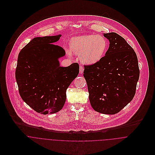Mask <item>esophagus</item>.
<instances>
[{"instance_id":"1","label":"esophagus","mask_w":155,"mask_h":155,"mask_svg":"<svg viewBox=\"0 0 155 155\" xmlns=\"http://www.w3.org/2000/svg\"><path fill=\"white\" fill-rule=\"evenodd\" d=\"M84 68L83 67H79V73L80 74H82L84 73Z\"/></svg>"}]
</instances>
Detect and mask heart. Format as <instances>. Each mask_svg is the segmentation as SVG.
Segmentation results:
<instances>
[{
    "label": "heart",
    "mask_w": 155,
    "mask_h": 155,
    "mask_svg": "<svg viewBox=\"0 0 155 155\" xmlns=\"http://www.w3.org/2000/svg\"><path fill=\"white\" fill-rule=\"evenodd\" d=\"M107 41L101 35H85L73 37L70 41L71 51H67V54L71 57L72 52L79 55L82 63L92 65L98 63L104 55Z\"/></svg>",
    "instance_id": "heart-1"
}]
</instances>
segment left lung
Returning <instances> with one entry per match:
<instances>
[{"mask_svg":"<svg viewBox=\"0 0 155 155\" xmlns=\"http://www.w3.org/2000/svg\"><path fill=\"white\" fill-rule=\"evenodd\" d=\"M103 35L109 49L98 63L84 66V76L93 109L114 114L133 100L140 70L135 52L122 37L114 32Z\"/></svg>","mask_w":155,"mask_h":155,"instance_id":"1","label":"left lung"}]
</instances>
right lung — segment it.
Returning <instances> with one entry per match:
<instances>
[{
    "label": "right lung",
    "instance_id": "1",
    "mask_svg": "<svg viewBox=\"0 0 155 155\" xmlns=\"http://www.w3.org/2000/svg\"><path fill=\"white\" fill-rule=\"evenodd\" d=\"M61 35L36 37L19 53L15 78L22 100L43 114L62 109L66 90L78 76L79 66L73 63L61 67L59 59L66 55L60 46L54 45Z\"/></svg>",
    "mask_w": 155,
    "mask_h": 155
}]
</instances>
